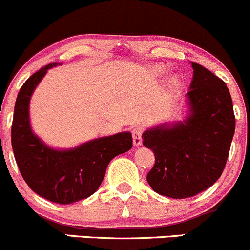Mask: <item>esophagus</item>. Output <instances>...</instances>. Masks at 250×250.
<instances>
[{"instance_id": "esophagus-1", "label": "esophagus", "mask_w": 250, "mask_h": 250, "mask_svg": "<svg viewBox=\"0 0 250 250\" xmlns=\"http://www.w3.org/2000/svg\"><path fill=\"white\" fill-rule=\"evenodd\" d=\"M142 133H143V126H136L132 130V141L133 146H138L142 144Z\"/></svg>"}]
</instances>
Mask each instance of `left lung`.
Listing matches in <instances>:
<instances>
[{"label": "left lung", "mask_w": 250, "mask_h": 250, "mask_svg": "<svg viewBox=\"0 0 250 250\" xmlns=\"http://www.w3.org/2000/svg\"><path fill=\"white\" fill-rule=\"evenodd\" d=\"M194 68L184 122L146 130L143 144L155 164L146 174L154 191L188 199L212 187L223 173L235 133V114L228 86L199 63Z\"/></svg>", "instance_id": "1"}]
</instances>
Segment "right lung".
Listing matches in <instances>:
<instances>
[{"label": "right lung", "mask_w": 250, "mask_h": 250, "mask_svg": "<svg viewBox=\"0 0 250 250\" xmlns=\"http://www.w3.org/2000/svg\"><path fill=\"white\" fill-rule=\"evenodd\" d=\"M56 65L42 67L20 89L13 115L12 148L22 178L36 194L59 205H69L99 189L109 161L132 148V136L120 132L67 150L45 146L31 130L29 104L33 90Z\"/></svg>", "instance_id": "add662e5"}]
</instances>
